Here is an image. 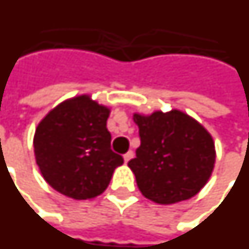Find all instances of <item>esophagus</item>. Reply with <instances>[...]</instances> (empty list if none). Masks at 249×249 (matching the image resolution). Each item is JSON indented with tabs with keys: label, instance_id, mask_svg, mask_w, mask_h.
Segmentation results:
<instances>
[{
	"label": "esophagus",
	"instance_id": "1",
	"mask_svg": "<svg viewBox=\"0 0 249 249\" xmlns=\"http://www.w3.org/2000/svg\"><path fill=\"white\" fill-rule=\"evenodd\" d=\"M132 158H133V152H132V150H129V152H126L124 154V161L125 162H129Z\"/></svg>",
	"mask_w": 249,
	"mask_h": 249
}]
</instances>
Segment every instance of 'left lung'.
I'll list each match as a JSON object with an SVG mask.
<instances>
[{
  "mask_svg": "<svg viewBox=\"0 0 249 249\" xmlns=\"http://www.w3.org/2000/svg\"><path fill=\"white\" fill-rule=\"evenodd\" d=\"M141 145L128 166L145 198L171 204L193 198L211 177L215 145L211 134L183 112L134 113Z\"/></svg>",
  "mask_w": 249,
  "mask_h": 249,
  "instance_id": "1",
  "label": "left lung"
}]
</instances>
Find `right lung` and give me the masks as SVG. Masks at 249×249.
Masks as SVG:
<instances>
[{
    "mask_svg": "<svg viewBox=\"0 0 249 249\" xmlns=\"http://www.w3.org/2000/svg\"><path fill=\"white\" fill-rule=\"evenodd\" d=\"M109 113V108L82 95L60 103L38 124L36 165L54 190L82 200L108 187L116 167L124 163L110 149Z\"/></svg>",
    "mask_w": 249,
    "mask_h": 249,
    "instance_id": "add662e5",
    "label": "right lung"
}]
</instances>
